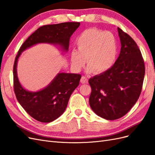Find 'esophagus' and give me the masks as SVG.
I'll use <instances>...</instances> for the list:
<instances>
[{"label": "esophagus", "instance_id": "esophagus-1", "mask_svg": "<svg viewBox=\"0 0 155 155\" xmlns=\"http://www.w3.org/2000/svg\"><path fill=\"white\" fill-rule=\"evenodd\" d=\"M81 83H83V84L87 83H88V79H87V78L85 77V76H82L81 78Z\"/></svg>", "mask_w": 155, "mask_h": 155}]
</instances>
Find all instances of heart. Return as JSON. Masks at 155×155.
Wrapping results in <instances>:
<instances>
[{"label": "heart", "instance_id": "1", "mask_svg": "<svg viewBox=\"0 0 155 155\" xmlns=\"http://www.w3.org/2000/svg\"><path fill=\"white\" fill-rule=\"evenodd\" d=\"M78 50L70 51L72 66L79 71L86 63L87 72L102 74L110 69L118 56V46L111 32L96 28L84 30L76 41Z\"/></svg>", "mask_w": 155, "mask_h": 155}]
</instances>
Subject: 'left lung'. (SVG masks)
<instances>
[{"label": "left lung", "mask_w": 155, "mask_h": 155, "mask_svg": "<svg viewBox=\"0 0 155 155\" xmlns=\"http://www.w3.org/2000/svg\"><path fill=\"white\" fill-rule=\"evenodd\" d=\"M121 51L112 67L90 78L89 104L95 113L108 120L125 115L137 101L145 76L143 59L137 44L118 28Z\"/></svg>", "instance_id": "8db88e82"}]
</instances>
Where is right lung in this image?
Masks as SVG:
<instances>
[{"mask_svg": "<svg viewBox=\"0 0 155 155\" xmlns=\"http://www.w3.org/2000/svg\"><path fill=\"white\" fill-rule=\"evenodd\" d=\"M79 25L80 22H68L41 26L25 41L15 57L13 65V88L17 100L28 114L41 122H51L63 113L70 96L79 85L81 76L59 73L43 90L30 92L21 86L18 79V59L23 51L37 43L59 45L67 51L70 37Z\"/></svg>", "mask_w": 155, "mask_h": 155, "instance_id": "right-lung-1", "label": "right lung"}]
</instances>
